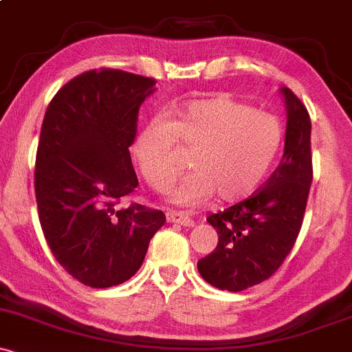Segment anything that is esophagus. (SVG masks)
<instances>
[{"label": "esophagus", "instance_id": "esophagus-1", "mask_svg": "<svg viewBox=\"0 0 352 352\" xmlns=\"http://www.w3.org/2000/svg\"><path fill=\"white\" fill-rule=\"evenodd\" d=\"M166 221L172 224H180V226H187V228H192L194 226V219L190 217V214L187 212H177V210H170L166 212Z\"/></svg>", "mask_w": 352, "mask_h": 352}]
</instances>
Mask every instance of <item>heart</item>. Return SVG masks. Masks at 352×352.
<instances>
[{"label": "heart", "instance_id": "b5f03b06", "mask_svg": "<svg viewBox=\"0 0 352 352\" xmlns=\"http://www.w3.org/2000/svg\"><path fill=\"white\" fill-rule=\"evenodd\" d=\"M179 140L194 150L195 170L173 190L177 204L194 206L212 197L234 202L253 194L275 164L283 124L275 114L256 111L228 96L197 99L177 109L175 121L155 116L133 143L140 172L151 187L165 190L182 170Z\"/></svg>", "mask_w": 352, "mask_h": 352}]
</instances>
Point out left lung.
I'll list each match as a JSON object with an SVG mask.
<instances>
[{"label":"left lung","mask_w":352,"mask_h":352,"mask_svg":"<svg viewBox=\"0 0 352 352\" xmlns=\"http://www.w3.org/2000/svg\"><path fill=\"white\" fill-rule=\"evenodd\" d=\"M287 108L280 165L251 197L207 217L217 231L216 250L197 261L212 287L241 292L268 280L294 248L312 184L310 116L300 99L282 87Z\"/></svg>","instance_id":"obj_1"}]
</instances>
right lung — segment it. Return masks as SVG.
Wrapping results in <instances>:
<instances>
[{"label": "right lung", "instance_id": "1", "mask_svg": "<svg viewBox=\"0 0 352 352\" xmlns=\"http://www.w3.org/2000/svg\"><path fill=\"white\" fill-rule=\"evenodd\" d=\"M155 82L118 69L89 70L45 111L35 162L38 219L55 260L87 287L131 278L165 224L162 210L136 202L116 209L138 186L129 146Z\"/></svg>", "mask_w": 352, "mask_h": 352}]
</instances>
